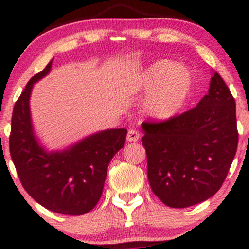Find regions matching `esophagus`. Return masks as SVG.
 <instances>
[{
	"mask_svg": "<svg viewBox=\"0 0 249 249\" xmlns=\"http://www.w3.org/2000/svg\"><path fill=\"white\" fill-rule=\"evenodd\" d=\"M140 138V133H139L138 130H134V128H130L127 133V141L130 142H137Z\"/></svg>",
	"mask_w": 249,
	"mask_h": 249,
	"instance_id": "obj_1",
	"label": "esophagus"
}]
</instances>
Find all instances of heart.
Listing matches in <instances>:
<instances>
[{"instance_id": "heart-1", "label": "heart", "mask_w": 249, "mask_h": 249, "mask_svg": "<svg viewBox=\"0 0 249 249\" xmlns=\"http://www.w3.org/2000/svg\"><path fill=\"white\" fill-rule=\"evenodd\" d=\"M135 84L138 90L150 94L144 104L145 112L158 121H166L183 108L191 94L194 78L187 67L160 59L149 65Z\"/></svg>"}]
</instances>
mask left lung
Here are the masks:
<instances>
[{
  "instance_id": "left-lung-1",
  "label": "left lung",
  "mask_w": 249,
  "mask_h": 249,
  "mask_svg": "<svg viewBox=\"0 0 249 249\" xmlns=\"http://www.w3.org/2000/svg\"><path fill=\"white\" fill-rule=\"evenodd\" d=\"M151 190L166 206L185 208L214 196L237 152L236 101L215 72L194 109L142 123Z\"/></svg>"
}]
</instances>
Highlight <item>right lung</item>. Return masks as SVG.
Wrapping results in <instances>:
<instances>
[{"label":"right lung","mask_w":249,"mask_h":249,"mask_svg":"<svg viewBox=\"0 0 249 249\" xmlns=\"http://www.w3.org/2000/svg\"><path fill=\"white\" fill-rule=\"evenodd\" d=\"M52 61L33 76L13 107L10 155L22 187L35 201L55 213L82 215L100 199L108 165L125 144L126 128L85 138L61 152H46L33 133L29 97L33 84L48 74Z\"/></svg>","instance_id":"1"}]
</instances>
